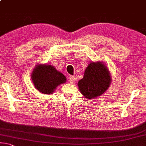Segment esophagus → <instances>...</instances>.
I'll use <instances>...</instances> for the list:
<instances>
[{
    "label": "esophagus",
    "instance_id": "esophagus-1",
    "mask_svg": "<svg viewBox=\"0 0 146 146\" xmlns=\"http://www.w3.org/2000/svg\"><path fill=\"white\" fill-rule=\"evenodd\" d=\"M69 82L70 83H73L74 82H75V77L74 76H72V75H69Z\"/></svg>",
    "mask_w": 146,
    "mask_h": 146
}]
</instances>
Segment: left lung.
Returning a JSON list of instances; mask_svg holds the SVG:
<instances>
[{
  "instance_id": "1",
  "label": "left lung",
  "mask_w": 146,
  "mask_h": 146,
  "mask_svg": "<svg viewBox=\"0 0 146 146\" xmlns=\"http://www.w3.org/2000/svg\"><path fill=\"white\" fill-rule=\"evenodd\" d=\"M111 77L106 67L101 62L90 63L84 75L78 82L80 92L85 98L94 99L100 96L109 87Z\"/></svg>"
}]
</instances>
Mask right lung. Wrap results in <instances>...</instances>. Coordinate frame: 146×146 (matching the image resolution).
Segmentation results:
<instances>
[{"instance_id":"1","label":"right lung","mask_w":146,"mask_h":146,"mask_svg":"<svg viewBox=\"0 0 146 146\" xmlns=\"http://www.w3.org/2000/svg\"><path fill=\"white\" fill-rule=\"evenodd\" d=\"M32 80L37 90L50 94L58 86L66 82V77L52 66L38 65L32 72Z\"/></svg>"}]
</instances>
